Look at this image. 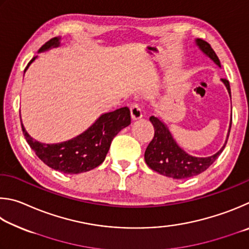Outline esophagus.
Here are the masks:
<instances>
[{
	"instance_id": "esophagus-1",
	"label": "esophagus",
	"mask_w": 249,
	"mask_h": 249,
	"mask_svg": "<svg viewBox=\"0 0 249 249\" xmlns=\"http://www.w3.org/2000/svg\"><path fill=\"white\" fill-rule=\"evenodd\" d=\"M130 111H131V118L133 120H138L143 117L142 109L139 107L137 104L131 105V107H130Z\"/></svg>"
}]
</instances>
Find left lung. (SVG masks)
I'll return each instance as SVG.
<instances>
[{"label":"left lung","mask_w":249,"mask_h":249,"mask_svg":"<svg viewBox=\"0 0 249 249\" xmlns=\"http://www.w3.org/2000/svg\"><path fill=\"white\" fill-rule=\"evenodd\" d=\"M196 45L203 52V54H206L217 67L221 68L219 58L208 42L202 39H196ZM221 81L223 82L231 97L229 81L225 78H222ZM150 121L154 127V138L152 139L145 150V162L151 169L158 172L160 175L171 177L174 179H186V178L197 176L210 167L224 150L230 136L231 124H232V120H231L225 143L220 151L208 158H196V156L189 155L177 144L166 124L160 117L151 116Z\"/></svg>","instance_id":"left-lung-1"}]
</instances>
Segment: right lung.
Here are the masks:
<instances>
[{
    "label": "right lung",
    "mask_w": 249,
    "mask_h": 249,
    "mask_svg": "<svg viewBox=\"0 0 249 249\" xmlns=\"http://www.w3.org/2000/svg\"><path fill=\"white\" fill-rule=\"evenodd\" d=\"M60 37H54L46 42L38 53L59 47ZM37 56L28 63L32 64ZM131 124V116L128 107H122L115 111L100 115L90 127L71 140L47 144L35 140L26 131L23 124L21 129L26 141L35 153L48 166L64 174H80L89 172L102 164L110 147L112 139L122 129Z\"/></svg>",
    "instance_id": "obj_1"
}]
</instances>
